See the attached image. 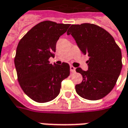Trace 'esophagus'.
I'll use <instances>...</instances> for the list:
<instances>
[{"mask_svg":"<svg viewBox=\"0 0 128 128\" xmlns=\"http://www.w3.org/2000/svg\"><path fill=\"white\" fill-rule=\"evenodd\" d=\"M70 71H71V73H74L76 72V69L73 66H70Z\"/></svg>","mask_w":128,"mask_h":128,"instance_id":"esophagus-1","label":"esophagus"}]
</instances>
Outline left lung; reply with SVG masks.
I'll return each mask as SVG.
<instances>
[{
  "mask_svg": "<svg viewBox=\"0 0 128 128\" xmlns=\"http://www.w3.org/2000/svg\"><path fill=\"white\" fill-rule=\"evenodd\" d=\"M73 36L82 53L90 58L88 70L76 68L82 82L75 86L76 93L89 100L102 99L112 91L122 70V54L114 38L92 24H72L67 35Z\"/></svg>",
  "mask_w": 128,
  "mask_h": 128,
  "instance_id": "8db88e82",
  "label": "left lung"
}]
</instances>
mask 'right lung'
Instances as JSON below:
<instances>
[{
	"label": "right lung",
	"mask_w": 128,
	"mask_h": 128,
	"mask_svg": "<svg viewBox=\"0 0 128 128\" xmlns=\"http://www.w3.org/2000/svg\"><path fill=\"white\" fill-rule=\"evenodd\" d=\"M70 24L45 20L34 26L20 40L14 63L18 81L25 94L36 102H50L60 92L61 83L70 73V65L53 66L56 44Z\"/></svg>",
	"instance_id": "1"
}]
</instances>
